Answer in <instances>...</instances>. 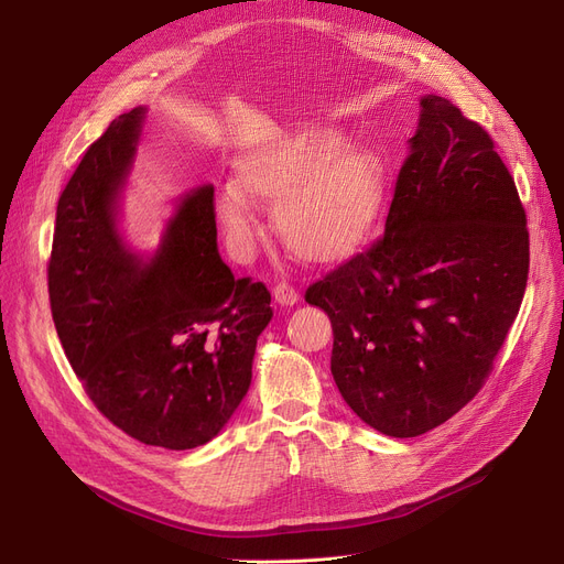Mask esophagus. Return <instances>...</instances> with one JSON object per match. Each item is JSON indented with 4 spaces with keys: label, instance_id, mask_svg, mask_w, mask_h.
Returning <instances> with one entry per match:
<instances>
[{
    "label": "esophagus",
    "instance_id": "obj_1",
    "mask_svg": "<svg viewBox=\"0 0 564 564\" xmlns=\"http://www.w3.org/2000/svg\"><path fill=\"white\" fill-rule=\"evenodd\" d=\"M274 300L281 306H294V304L300 302V292H297V288L283 281V283L274 285Z\"/></svg>",
    "mask_w": 564,
    "mask_h": 564
}]
</instances>
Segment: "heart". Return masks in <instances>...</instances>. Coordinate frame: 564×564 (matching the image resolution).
Masks as SVG:
<instances>
[{"mask_svg":"<svg viewBox=\"0 0 564 564\" xmlns=\"http://www.w3.org/2000/svg\"><path fill=\"white\" fill-rule=\"evenodd\" d=\"M345 145L336 130L308 128L242 153L235 187L217 200L230 242L251 247L258 203L276 207V230L297 258L338 264L359 253L379 221L387 171L370 148Z\"/></svg>","mask_w":564,"mask_h":564,"instance_id":"heart-1","label":"heart"}]
</instances>
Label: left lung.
<instances>
[{"label":"left lung","instance_id":"1","mask_svg":"<svg viewBox=\"0 0 564 564\" xmlns=\"http://www.w3.org/2000/svg\"><path fill=\"white\" fill-rule=\"evenodd\" d=\"M489 132L421 98L383 237L306 290L332 319V375L377 432L425 434L482 389L519 313L525 210Z\"/></svg>","mask_w":564,"mask_h":564}]
</instances>
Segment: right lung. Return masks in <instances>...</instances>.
Masks as SVG:
<instances>
[{
	"instance_id": "obj_1",
	"label": "right lung",
	"mask_w": 564,
	"mask_h": 564,
	"mask_svg": "<svg viewBox=\"0 0 564 564\" xmlns=\"http://www.w3.org/2000/svg\"><path fill=\"white\" fill-rule=\"evenodd\" d=\"M143 116L134 107L113 118L58 196L50 306L102 416L145 446L189 451L215 438L247 395L272 294L221 260L210 185L181 200L151 260L123 245L116 207Z\"/></svg>"
}]
</instances>
